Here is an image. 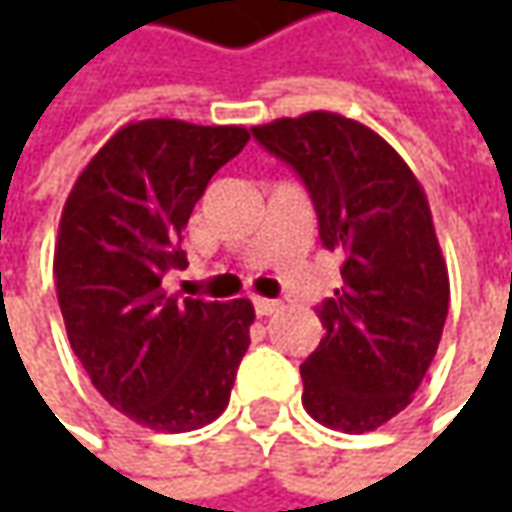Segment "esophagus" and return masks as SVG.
<instances>
[{
    "label": "esophagus",
    "mask_w": 512,
    "mask_h": 512,
    "mask_svg": "<svg viewBox=\"0 0 512 512\" xmlns=\"http://www.w3.org/2000/svg\"><path fill=\"white\" fill-rule=\"evenodd\" d=\"M253 307H256V313H259V316H273V313H276L282 305H279L276 299H256Z\"/></svg>",
    "instance_id": "1"
}]
</instances>
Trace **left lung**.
Masks as SVG:
<instances>
[{
    "label": "left lung",
    "mask_w": 512,
    "mask_h": 512,
    "mask_svg": "<svg viewBox=\"0 0 512 512\" xmlns=\"http://www.w3.org/2000/svg\"><path fill=\"white\" fill-rule=\"evenodd\" d=\"M299 173L342 287L302 364V404L325 427L367 433L410 404L442 339L450 279L424 187L376 130L330 110L253 128Z\"/></svg>",
    "instance_id": "1"
}]
</instances>
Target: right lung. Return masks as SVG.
Here are the masks:
<instances>
[{
  "instance_id": "1",
  "label": "right lung",
  "mask_w": 512,
  "mask_h": 512,
  "mask_svg": "<svg viewBox=\"0 0 512 512\" xmlns=\"http://www.w3.org/2000/svg\"><path fill=\"white\" fill-rule=\"evenodd\" d=\"M239 125L145 119L79 173L59 219L53 279L70 347L110 407L159 433L225 413L256 319L247 299L170 296L182 230L213 173L245 148Z\"/></svg>"
}]
</instances>
